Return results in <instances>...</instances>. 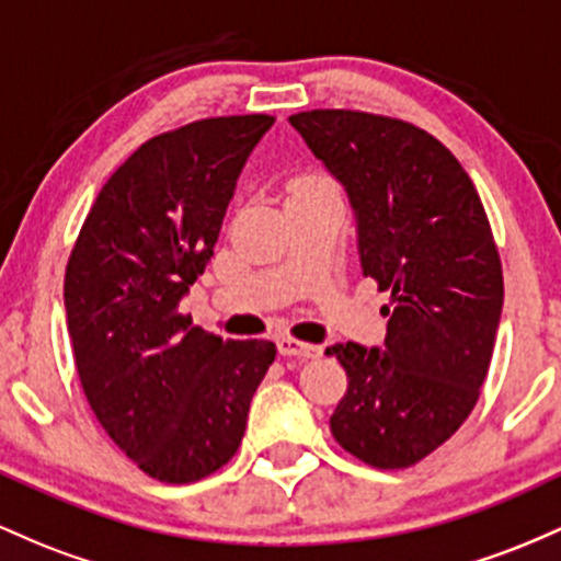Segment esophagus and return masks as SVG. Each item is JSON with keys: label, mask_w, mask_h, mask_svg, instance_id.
Instances as JSON below:
<instances>
[{"label": "esophagus", "mask_w": 561, "mask_h": 561, "mask_svg": "<svg viewBox=\"0 0 561 561\" xmlns=\"http://www.w3.org/2000/svg\"><path fill=\"white\" fill-rule=\"evenodd\" d=\"M276 347H279L282 356H295V358H313L321 353V345L302 343V340H295V337H279L276 340Z\"/></svg>", "instance_id": "34e87169"}]
</instances>
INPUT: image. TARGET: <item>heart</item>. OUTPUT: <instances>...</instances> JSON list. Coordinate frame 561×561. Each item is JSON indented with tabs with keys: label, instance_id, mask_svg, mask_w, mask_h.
Masks as SVG:
<instances>
[{
	"label": "heart",
	"instance_id": "1",
	"mask_svg": "<svg viewBox=\"0 0 561 561\" xmlns=\"http://www.w3.org/2000/svg\"><path fill=\"white\" fill-rule=\"evenodd\" d=\"M302 179H308V176H302Z\"/></svg>",
	"mask_w": 561,
	"mask_h": 561
}]
</instances>
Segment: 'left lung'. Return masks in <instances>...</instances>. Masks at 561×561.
<instances>
[{
	"label": "left lung",
	"instance_id": "8db88e82",
	"mask_svg": "<svg viewBox=\"0 0 561 561\" xmlns=\"http://www.w3.org/2000/svg\"><path fill=\"white\" fill-rule=\"evenodd\" d=\"M345 184L364 276L390 293L385 351L337 343L347 375L334 440L375 469H405L472 414L491 366L504 272L472 179L443 141L364 111L289 115Z\"/></svg>",
	"mask_w": 561,
	"mask_h": 561
}]
</instances>
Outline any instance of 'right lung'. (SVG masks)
<instances>
[{"label": "right lung", "instance_id": "add662e5", "mask_svg": "<svg viewBox=\"0 0 561 561\" xmlns=\"http://www.w3.org/2000/svg\"><path fill=\"white\" fill-rule=\"evenodd\" d=\"M274 115H218L139 145L107 179L66 266L76 371L102 430L152 480L186 485L240 448L274 364L179 313L214 255L237 176Z\"/></svg>", "mask_w": 561, "mask_h": 561}]
</instances>
